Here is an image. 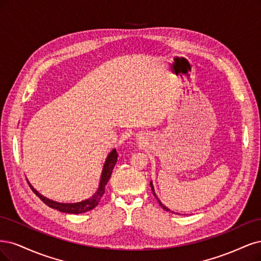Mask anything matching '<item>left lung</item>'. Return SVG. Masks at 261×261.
<instances>
[{"mask_svg":"<svg viewBox=\"0 0 261 261\" xmlns=\"http://www.w3.org/2000/svg\"><path fill=\"white\" fill-rule=\"evenodd\" d=\"M150 188H152V192H153V194H154V196H155V198L157 199V201H158V204L159 205H161V207L164 209V210H166V212H170V210L169 209H168L166 206H164L163 204H162V201L161 200H159V198L156 196V194H155V191H154V187H153V183L152 182H150ZM171 213H173V212H171Z\"/></svg>","mask_w":261,"mask_h":261,"instance_id":"obj_1","label":"left lung"}]
</instances>
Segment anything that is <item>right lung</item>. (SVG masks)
<instances>
[{"mask_svg":"<svg viewBox=\"0 0 261 261\" xmlns=\"http://www.w3.org/2000/svg\"><path fill=\"white\" fill-rule=\"evenodd\" d=\"M117 157H118V154H117L116 149H113L111 154H109L106 158V162L105 165L103 167V171H102V176H100V181L98 184V188L96 191H94L92 194L85 200L79 201V203H74V204H64V203H57V201H53L51 199H48L44 196H42L41 194L33 189L30 184V188L33 191V193L43 201L45 205H47L48 207L51 208H55L57 210H60L62 213H66V214H83V213H87L90 212L93 208H95L98 203L100 201V198L103 197L104 193H105V187L106 184L111 178L112 172L114 167L117 163Z\"/></svg>","mask_w":261,"mask_h":261,"instance_id":"obj_1","label":"right lung"}]
</instances>
